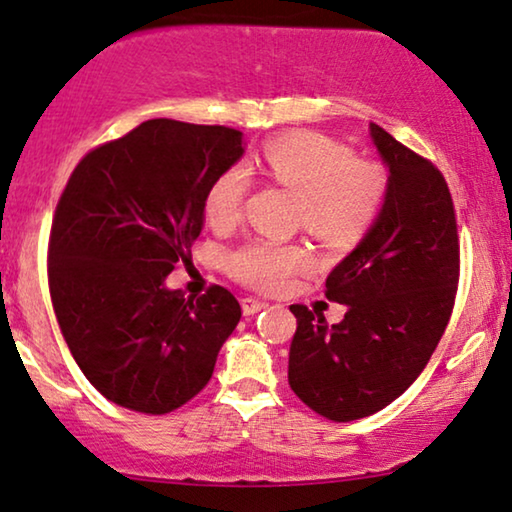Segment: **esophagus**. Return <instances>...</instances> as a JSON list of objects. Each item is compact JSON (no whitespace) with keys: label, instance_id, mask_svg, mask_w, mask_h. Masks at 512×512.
Here are the masks:
<instances>
[{"label":"esophagus","instance_id":"1","mask_svg":"<svg viewBox=\"0 0 512 512\" xmlns=\"http://www.w3.org/2000/svg\"><path fill=\"white\" fill-rule=\"evenodd\" d=\"M266 308L264 301H257L253 296H248V299L241 301V310H243V317H253L257 312H262Z\"/></svg>","mask_w":512,"mask_h":512}]
</instances>
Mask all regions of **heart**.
<instances>
[{"label":"heart","instance_id":"obj_1","mask_svg":"<svg viewBox=\"0 0 512 512\" xmlns=\"http://www.w3.org/2000/svg\"><path fill=\"white\" fill-rule=\"evenodd\" d=\"M266 177L301 195V220L329 243H352L375 223L386 197V174L329 137L294 133L271 140L255 158ZM250 167L230 165L218 174L204 197L211 225L230 227L243 211L250 190ZM310 264L308 250L273 241H253L230 255L236 280L264 292H278L294 273Z\"/></svg>","mask_w":512,"mask_h":512}]
</instances>
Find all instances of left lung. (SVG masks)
<instances>
[{
    "label": "left lung",
    "instance_id": "obj_1",
    "mask_svg": "<svg viewBox=\"0 0 512 512\" xmlns=\"http://www.w3.org/2000/svg\"><path fill=\"white\" fill-rule=\"evenodd\" d=\"M388 172L375 223L326 278V296L347 308L331 324L317 310L289 305V386L331 421H356L407 391L451 319L460 243L453 200L430 160L370 124Z\"/></svg>",
    "mask_w": 512,
    "mask_h": 512
}]
</instances>
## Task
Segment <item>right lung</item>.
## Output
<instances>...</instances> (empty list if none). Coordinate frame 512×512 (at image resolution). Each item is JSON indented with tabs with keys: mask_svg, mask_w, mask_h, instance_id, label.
<instances>
[{
	"mask_svg": "<svg viewBox=\"0 0 512 512\" xmlns=\"http://www.w3.org/2000/svg\"><path fill=\"white\" fill-rule=\"evenodd\" d=\"M246 154L243 133L149 119L80 160L57 204L48 280L75 363L105 398L167 414L209 384L241 305L213 285L200 299L165 278L188 262L204 197Z\"/></svg>",
	"mask_w": 512,
	"mask_h": 512,
	"instance_id": "1",
	"label": "right lung"
}]
</instances>
